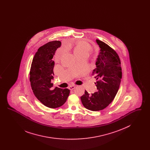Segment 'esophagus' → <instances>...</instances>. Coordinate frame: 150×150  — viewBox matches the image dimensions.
<instances>
[{"label":"esophagus","mask_w":150,"mask_h":150,"mask_svg":"<svg viewBox=\"0 0 150 150\" xmlns=\"http://www.w3.org/2000/svg\"><path fill=\"white\" fill-rule=\"evenodd\" d=\"M75 88V86H69V89L70 90H71V91L73 90Z\"/></svg>","instance_id":"esophagus-1"}]
</instances>
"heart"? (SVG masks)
<instances>
[{
	"mask_svg": "<svg viewBox=\"0 0 150 150\" xmlns=\"http://www.w3.org/2000/svg\"><path fill=\"white\" fill-rule=\"evenodd\" d=\"M92 50L91 45L84 40L79 41L76 44L74 52L76 56L83 54H88Z\"/></svg>",
	"mask_w": 150,
	"mask_h": 150,
	"instance_id": "obj_1",
	"label": "heart"
}]
</instances>
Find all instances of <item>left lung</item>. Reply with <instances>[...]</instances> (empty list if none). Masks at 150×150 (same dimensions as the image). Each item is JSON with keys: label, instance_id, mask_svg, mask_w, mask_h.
<instances>
[{"label": "left lung", "instance_id": "8db88e82", "mask_svg": "<svg viewBox=\"0 0 150 150\" xmlns=\"http://www.w3.org/2000/svg\"><path fill=\"white\" fill-rule=\"evenodd\" d=\"M100 53L97 58L96 68L92 75L96 79L97 92L89 94L85 91L80 97L83 106L96 111L104 109L114 99L118 92L122 78L121 62L117 53L106 43L97 39Z\"/></svg>", "mask_w": 150, "mask_h": 150}]
</instances>
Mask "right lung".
<instances>
[{"mask_svg":"<svg viewBox=\"0 0 150 150\" xmlns=\"http://www.w3.org/2000/svg\"><path fill=\"white\" fill-rule=\"evenodd\" d=\"M60 41H52L40 47L33 58L30 71V81L33 93L44 105L51 108L61 107L66 102L70 90L53 88L54 62L52 60Z\"/></svg>","mask_w":150,"mask_h":150,"instance_id":"add662e5","label":"right lung"}]
</instances>
